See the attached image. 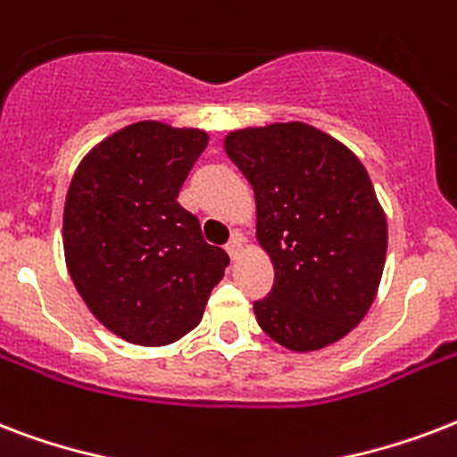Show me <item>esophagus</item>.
I'll return each mask as SVG.
<instances>
[{
  "label": "esophagus",
  "instance_id": "1",
  "mask_svg": "<svg viewBox=\"0 0 457 457\" xmlns=\"http://www.w3.org/2000/svg\"><path fill=\"white\" fill-rule=\"evenodd\" d=\"M225 249H228L229 258H239L244 251V235L242 232H235V235L229 237V242L225 244Z\"/></svg>",
  "mask_w": 457,
  "mask_h": 457
}]
</instances>
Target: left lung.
I'll return each instance as SVG.
<instances>
[{
    "mask_svg": "<svg viewBox=\"0 0 457 457\" xmlns=\"http://www.w3.org/2000/svg\"><path fill=\"white\" fill-rule=\"evenodd\" d=\"M225 152L256 194V237L275 268L253 303L261 329L289 351H318L353 329L377 296L386 215L365 165L305 123L244 128Z\"/></svg>",
    "mask_w": 457,
    "mask_h": 457,
    "instance_id": "obj_1",
    "label": "left lung"
}]
</instances>
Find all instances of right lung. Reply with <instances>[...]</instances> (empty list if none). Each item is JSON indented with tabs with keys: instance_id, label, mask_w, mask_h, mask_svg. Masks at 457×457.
<instances>
[{
	"instance_id": "right-lung-1",
	"label": "right lung",
	"mask_w": 457,
	"mask_h": 457,
	"mask_svg": "<svg viewBox=\"0 0 457 457\" xmlns=\"http://www.w3.org/2000/svg\"><path fill=\"white\" fill-rule=\"evenodd\" d=\"M208 135L132 123L92 149L63 206V253L99 322L137 346H165L201 322L229 258L178 194Z\"/></svg>"
}]
</instances>
